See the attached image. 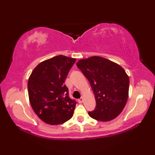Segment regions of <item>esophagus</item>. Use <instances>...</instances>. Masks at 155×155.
Masks as SVG:
<instances>
[{
  "instance_id": "34e87169",
  "label": "esophagus",
  "mask_w": 155,
  "mask_h": 155,
  "mask_svg": "<svg viewBox=\"0 0 155 155\" xmlns=\"http://www.w3.org/2000/svg\"><path fill=\"white\" fill-rule=\"evenodd\" d=\"M84 101V98L83 97H81L79 100H78V102H79L80 103H83Z\"/></svg>"
}]
</instances>
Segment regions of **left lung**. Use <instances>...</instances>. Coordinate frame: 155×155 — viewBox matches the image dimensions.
Instances as JSON below:
<instances>
[{"label":"left lung","mask_w":155,"mask_h":155,"mask_svg":"<svg viewBox=\"0 0 155 155\" xmlns=\"http://www.w3.org/2000/svg\"><path fill=\"white\" fill-rule=\"evenodd\" d=\"M77 66L89 81L97 106L89 116L97 120L114 119L123 111L128 97L129 77L120 65L93 56L78 61Z\"/></svg>","instance_id":"left-lung-1"}]
</instances>
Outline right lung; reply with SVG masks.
<instances>
[{"instance_id": "add662e5", "label": "right lung", "mask_w": 155, "mask_h": 155, "mask_svg": "<svg viewBox=\"0 0 155 155\" xmlns=\"http://www.w3.org/2000/svg\"><path fill=\"white\" fill-rule=\"evenodd\" d=\"M76 58L56 56L39 63L28 81L32 109L45 123L57 125L72 118L76 103L68 96L64 81Z\"/></svg>"}]
</instances>
